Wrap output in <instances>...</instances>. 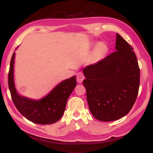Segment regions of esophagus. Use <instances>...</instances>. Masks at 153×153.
<instances>
[{"instance_id": "34e87169", "label": "esophagus", "mask_w": 153, "mask_h": 153, "mask_svg": "<svg viewBox=\"0 0 153 153\" xmlns=\"http://www.w3.org/2000/svg\"><path fill=\"white\" fill-rule=\"evenodd\" d=\"M83 79H84V76L82 73L79 72L77 74V82H78L79 83H82L83 81Z\"/></svg>"}]
</instances>
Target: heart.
<instances>
[{
  "label": "heart",
  "mask_w": 153,
  "mask_h": 153,
  "mask_svg": "<svg viewBox=\"0 0 153 153\" xmlns=\"http://www.w3.org/2000/svg\"><path fill=\"white\" fill-rule=\"evenodd\" d=\"M108 50L106 45L102 43H99L98 45H97L95 49L93 51V58L95 61H99L104 58Z\"/></svg>",
  "instance_id": "1"
}]
</instances>
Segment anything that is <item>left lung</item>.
I'll return each mask as SVG.
<instances>
[{
    "label": "left lung",
    "instance_id": "8db88e82",
    "mask_svg": "<svg viewBox=\"0 0 153 153\" xmlns=\"http://www.w3.org/2000/svg\"><path fill=\"white\" fill-rule=\"evenodd\" d=\"M115 49L83 69L89 110L102 122L118 120L128 114L139 91L140 71L134 48L116 33Z\"/></svg>",
    "mask_w": 153,
    "mask_h": 153
}]
</instances>
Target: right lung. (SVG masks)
Instances as JSON below:
<instances>
[{"instance_id": "add662e5", "label": "right lung", "mask_w": 153, "mask_h": 153, "mask_svg": "<svg viewBox=\"0 0 153 153\" xmlns=\"http://www.w3.org/2000/svg\"><path fill=\"white\" fill-rule=\"evenodd\" d=\"M18 48L16 47V50ZM15 54L14 51L10 65L8 86L16 108L25 118L33 123L47 125L56 122L62 116L67 100L76 86V76L71 77L57 84L43 98H29L20 95L16 88L14 74Z\"/></svg>"}]
</instances>
